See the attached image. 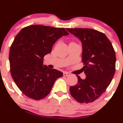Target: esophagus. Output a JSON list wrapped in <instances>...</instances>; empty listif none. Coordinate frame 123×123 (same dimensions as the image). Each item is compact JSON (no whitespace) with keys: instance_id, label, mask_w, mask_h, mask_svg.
<instances>
[{"instance_id":"34e87169","label":"esophagus","mask_w":123,"mask_h":123,"mask_svg":"<svg viewBox=\"0 0 123 123\" xmlns=\"http://www.w3.org/2000/svg\"><path fill=\"white\" fill-rule=\"evenodd\" d=\"M63 76L66 77V76H69L70 74V73H68V72H64L63 74Z\"/></svg>"}]
</instances>
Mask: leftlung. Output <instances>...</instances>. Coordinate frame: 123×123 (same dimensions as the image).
I'll use <instances>...</instances> for the list:
<instances>
[{
  "label": "left lung",
  "mask_w": 123,
  "mask_h": 123,
  "mask_svg": "<svg viewBox=\"0 0 123 123\" xmlns=\"http://www.w3.org/2000/svg\"><path fill=\"white\" fill-rule=\"evenodd\" d=\"M66 30L82 42V69L86 78L80 76L76 85L70 87L72 97L81 103H92L106 91L116 70V54L111 42L103 32L91 29Z\"/></svg>",
  "instance_id": "obj_1"
}]
</instances>
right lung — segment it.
Returning <instances> with one entry per match:
<instances>
[{
	"label": "right lung",
	"mask_w": 123,
	"mask_h": 123,
	"mask_svg": "<svg viewBox=\"0 0 123 123\" xmlns=\"http://www.w3.org/2000/svg\"><path fill=\"white\" fill-rule=\"evenodd\" d=\"M69 33L64 28L30 25L23 28L10 47V72L16 85L25 95L39 100L49 94L63 73L43 66L44 56L51 53L54 43Z\"/></svg>",
	"instance_id": "obj_1"
}]
</instances>
